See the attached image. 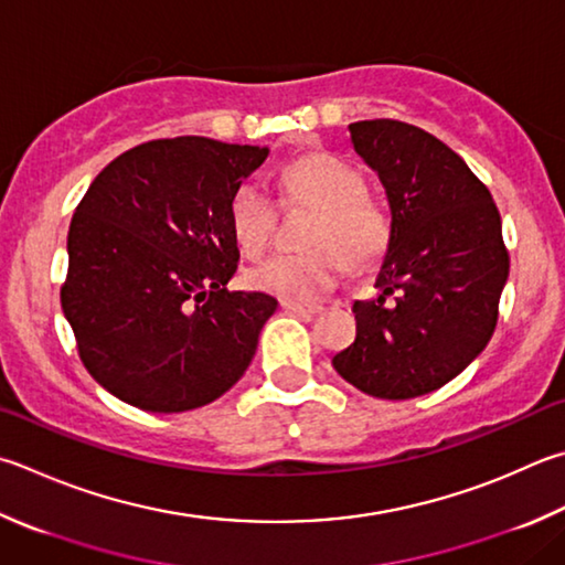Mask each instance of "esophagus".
<instances>
[{"label": "esophagus", "mask_w": 565, "mask_h": 565, "mask_svg": "<svg viewBox=\"0 0 565 565\" xmlns=\"http://www.w3.org/2000/svg\"><path fill=\"white\" fill-rule=\"evenodd\" d=\"M281 306L286 311H294V313H309V316H313V313H321L323 311V306H318V303H301V301H291V299H284L281 301Z\"/></svg>", "instance_id": "obj_1"}]
</instances>
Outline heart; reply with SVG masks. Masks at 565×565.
Segmentation results:
<instances>
[{
    "instance_id": "b5f03b06",
    "label": "heart",
    "mask_w": 565,
    "mask_h": 565,
    "mask_svg": "<svg viewBox=\"0 0 565 565\" xmlns=\"http://www.w3.org/2000/svg\"><path fill=\"white\" fill-rule=\"evenodd\" d=\"M281 190L291 202L313 210L306 224L303 252L266 256L247 271L256 291L279 299L311 301L335 289L348 264L367 269L385 256L393 220L381 202L365 194V178L331 152H311L281 172ZM276 202L256 180L237 184L230 200V230L244 254H262L274 237Z\"/></svg>"
}]
</instances>
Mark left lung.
<instances>
[{
    "label": "left lung",
    "mask_w": 565,
    "mask_h": 565,
    "mask_svg": "<svg viewBox=\"0 0 565 565\" xmlns=\"http://www.w3.org/2000/svg\"><path fill=\"white\" fill-rule=\"evenodd\" d=\"M387 192L393 237L355 341L333 367L367 395L409 399L457 377L499 321L509 252L491 192L452 148L403 120L348 126Z\"/></svg>",
    "instance_id": "1"
}]
</instances>
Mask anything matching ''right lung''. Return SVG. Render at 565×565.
<instances>
[{"label": "right lung", "instance_id": "1", "mask_svg": "<svg viewBox=\"0 0 565 565\" xmlns=\"http://www.w3.org/2000/svg\"><path fill=\"white\" fill-rule=\"evenodd\" d=\"M266 148L182 136L130 148L98 172L68 227L64 309L86 371L148 413L212 403L247 371L276 311L227 291L237 184Z\"/></svg>", "mask_w": 565, "mask_h": 565}]
</instances>
